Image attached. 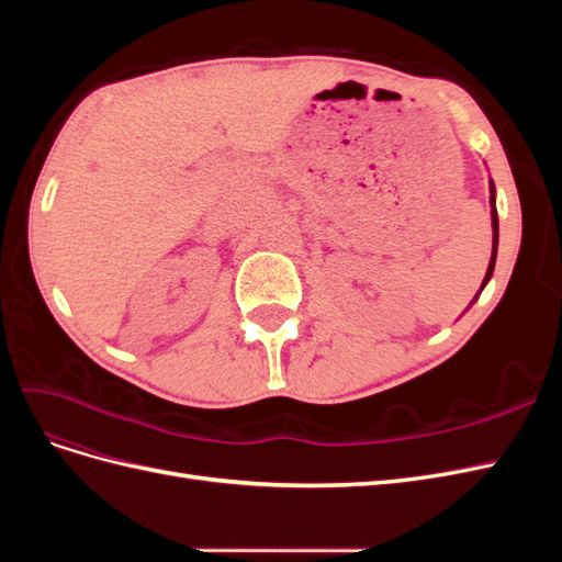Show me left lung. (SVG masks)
Instances as JSON below:
<instances>
[{
	"label": "left lung",
	"instance_id": "8db88e82",
	"mask_svg": "<svg viewBox=\"0 0 562 562\" xmlns=\"http://www.w3.org/2000/svg\"><path fill=\"white\" fill-rule=\"evenodd\" d=\"M490 203H492V258H490L487 274H485V279H483L481 291L485 288V283L490 281L492 271H495V260H497V241H499V220H497V209H495V184H492V180H490Z\"/></svg>",
	"mask_w": 562,
	"mask_h": 562
}]
</instances>
